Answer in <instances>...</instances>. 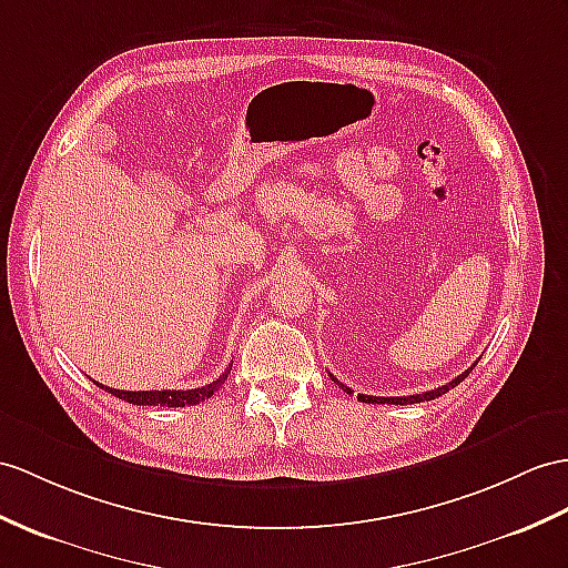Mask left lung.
<instances>
[{
	"instance_id": "1",
	"label": "left lung",
	"mask_w": 568,
	"mask_h": 568,
	"mask_svg": "<svg viewBox=\"0 0 568 568\" xmlns=\"http://www.w3.org/2000/svg\"><path fill=\"white\" fill-rule=\"evenodd\" d=\"M475 366H477V364L469 366L465 373H460V376L453 378L450 383L440 385V388H436V390L422 393V395H407V397H373V395H362V393H358V399H362V403H368V405H414V403H426V399H436V397H440L444 393H448L450 388H455V385H458V383H463V381L469 376V371H473ZM332 381H335L344 393L352 395V388H347V385H342L337 378H332Z\"/></svg>"
}]
</instances>
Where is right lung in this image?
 Instances as JSON below:
<instances>
[{
	"label": "right lung",
	"mask_w": 568,
	"mask_h": 568,
	"mask_svg": "<svg viewBox=\"0 0 568 568\" xmlns=\"http://www.w3.org/2000/svg\"><path fill=\"white\" fill-rule=\"evenodd\" d=\"M231 368H226L221 376L212 383L202 385V388H195V390H115V388H105V385L95 383L99 388H105L110 395H115L120 399H124V403L130 405H154V407H187V405H200L202 399H210L221 385L226 383Z\"/></svg>",
	"instance_id": "add662e5"
}]
</instances>
